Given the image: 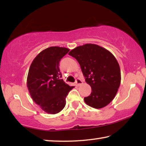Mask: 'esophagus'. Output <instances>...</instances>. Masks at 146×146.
<instances>
[{"label":"esophagus","instance_id":"34e87169","mask_svg":"<svg viewBox=\"0 0 146 146\" xmlns=\"http://www.w3.org/2000/svg\"><path fill=\"white\" fill-rule=\"evenodd\" d=\"M75 84H76V85H77V86H80V85H81V84H82V81L80 79H78L76 80Z\"/></svg>","mask_w":146,"mask_h":146}]
</instances>
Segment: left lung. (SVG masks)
Masks as SVG:
<instances>
[{
	"label": "left lung",
	"mask_w": 146,
	"mask_h": 146,
	"mask_svg": "<svg viewBox=\"0 0 146 146\" xmlns=\"http://www.w3.org/2000/svg\"><path fill=\"white\" fill-rule=\"evenodd\" d=\"M80 64L85 81L92 92L84 97L87 105L96 109L108 106L117 94L121 75L115 56L104 48L94 44H85L69 52Z\"/></svg>",
	"instance_id": "1"
}]
</instances>
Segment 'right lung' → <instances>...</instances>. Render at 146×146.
<instances>
[{
    "label": "right lung",
    "instance_id": "obj_1",
    "mask_svg": "<svg viewBox=\"0 0 146 146\" xmlns=\"http://www.w3.org/2000/svg\"><path fill=\"white\" fill-rule=\"evenodd\" d=\"M69 51L64 47L47 48L35 58L30 66L28 90L33 100L47 113L60 112L66 106L69 92L74 88L60 79V61Z\"/></svg>",
    "mask_w": 146,
    "mask_h": 146
}]
</instances>
